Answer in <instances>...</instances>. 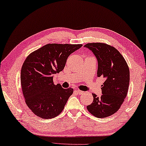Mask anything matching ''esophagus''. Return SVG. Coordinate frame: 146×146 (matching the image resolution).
Instances as JSON below:
<instances>
[{
	"instance_id": "esophagus-1",
	"label": "esophagus",
	"mask_w": 146,
	"mask_h": 146,
	"mask_svg": "<svg viewBox=\"0 0 146 146\" xmlns=\"http://www.w3.org/2000/svg\"><path fill=\"white\" fill-rule=\"evenodd\" d=\"M75 91H76V93L78 94V95H82V93H84V91H80V90H79V89H77V90H76Z\"/></svg>"
}]
</instances>
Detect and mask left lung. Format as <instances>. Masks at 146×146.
I'll return each instance as SVG.
<instances>
[{"mask_svg":"<svg viewBox=\"0 0 146 146\" xmlns=\"http://www.w3.org/2000/svg\"><path fill=\"white\" fill-rule=\"evenodd\" d=\"M95 56L98 62V77H103L101 96L93 93V101L87 106L92 115L98 118L115 113L123 104L129 89L130 73L122 55L113 46L103 43L84 46Z\"/></svg>","mask_w":146,"mask_h":146,"instance_id":"left-lung-1","label":"left lung"}]
</instances>
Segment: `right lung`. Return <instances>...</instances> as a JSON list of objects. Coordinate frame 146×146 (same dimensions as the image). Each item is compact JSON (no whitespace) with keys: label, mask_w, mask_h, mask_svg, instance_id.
Here are the masks:
<instances>
[{"label":"right lung","mask_w":146,"mask_h":146,"mask_svg":"<svg viewBox=\"0 0 146 146\" xmlns=\"http://www.w3.org/2000/svg\"><path fill=\"white\" fill-rule=\"evenodd\" d=\"M82 44H49L31 53L23 62L21 83L26 104L36 115L51 119L61 113L73 89L53 84L71 53Z\"/></svg>","instance_id":"right-lung-1"}]
</instances>
